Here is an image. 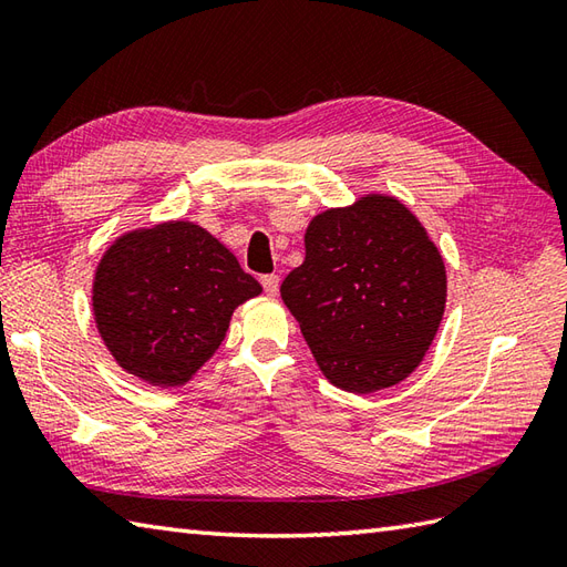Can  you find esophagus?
<instances>
[{"mask_svg": "<svg viewBox=\"0 0 567 567\" xmlns=\"http://www.w3.org/2000/svg\"><path fill=\"white\" fill-rule=\"evenodd\" d=\"M260 282H262L265 295H270V297H275L277 290H280V277H277L275 272L272 275H262Z\"/></svg>", "mask_w": 567, "mask_h": 567, "instance_id": "34e87169", "label": "esophagus"}]
</instances>
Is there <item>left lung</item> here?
Wrapping results in <instances>:
<instances>
[{
	"label": "left lung",
	"instance_id": "left-lung-1",
	"mask_svg": "<svg viewBox=\"0 0 567 567\" xmlns=\"http://www.w3.org/2000/svg\"><path fill=\"white\" fill-rule=\"evenodd\" d=\"M282 302L336 388L368 394L412 372L445 307L443 258L404 204L370 195L309 224Z\"/></svg>",
	"mask_w": 567,
	"mask_h": 567
}]
</instances>
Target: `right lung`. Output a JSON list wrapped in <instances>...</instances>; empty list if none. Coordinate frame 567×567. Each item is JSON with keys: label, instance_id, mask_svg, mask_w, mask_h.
I'll list each match as a JSON object with an SVG mask.
<instances>
[{"label": "right lung", "instance_id": "add662e5", "mask_svg": "<svg viewBox=\"0 0 567 567\" xmlns=\"http://www.w3.org/2000/svg\"><path fill=\"white\" fill-rule=\"evenodd\" d=\"M262 292L197 224L126 234L94 275V319L116 363L158 388L187 382L221 346L234 309Z\"/></svg>", "mask_w": 567, "mask_h": 567}]
</instances>
